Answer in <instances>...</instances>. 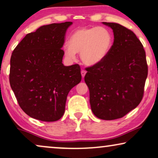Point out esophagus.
Instances as JSON below:
<instances>
[{"instance_id":"obj_1","label":"esophagus","mask_w":158,"mask_h":158,"mask_svg":"<svg viewBox=\"0 0 158 158\" xmlns=\"http://www.w3.org/2000/svg\"><path fill=\"white\" fill-rule=\"evenodd\" d=\"M86 73H87V71H86L85 70H81V76H82V77L84 78L85 77V74H86Z\"/></svg>"}]
</instances>
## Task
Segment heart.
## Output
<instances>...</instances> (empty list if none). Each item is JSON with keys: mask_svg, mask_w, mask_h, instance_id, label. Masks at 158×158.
Listing matches in <instances>:
<instances>
[{"mask_svg": "<svg viewBox=\"0 0 158 158\" xmlns=\"http://www.w3.org/2000/svg\"><path fill=\"white\" fill-rule=\"evenodd\" d=\"M113 45L110 31L102 27H82L71 35L69 43L64 46L65 56L73 59L80 52L82 62L88 66L100 63L108 54Z\"/></svg>", "mask_w": 158, "mask_h": 158, "instance_id": "1", "label": "heart"}]
</instances>
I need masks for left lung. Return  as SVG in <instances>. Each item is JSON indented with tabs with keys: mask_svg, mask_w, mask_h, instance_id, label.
I'll list each match as a JSON object with an SVG mask.
<instances>
[{
	"mask_svg": "<svg viewBox=\"0 0 158 158\" xmlns=\"http://www.w3.org/2000/svg\"><path fill=\"white\" fill-rule=\"evenodd\" d=\"M102 24L113 29L114 41L102 61L86 68L85 81L94 115L109 121L121 118L140 103L148 67L142 44L133 31L117 23Z\"/></svg>",
	"mask_w": 158,
	"mask_h": 158,
	"instance_id": "left-lung-1",
	"label": "left lung"
}]
</instances>
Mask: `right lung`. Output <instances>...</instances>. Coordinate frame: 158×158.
<instances>
[{"label":"right lung","instance_id":"1","mask_svg":"<svg viewBox=\"0 0 158 158\" xmlns=\"http://www.w3.org/2000/svg\"><path fill=\"white\" fill-rule=\"evenodd\" d=\"M72 22L44 25L27 34L12 52L9 81L23 111L52 122L65 112L67 95L81 80L79 64L62 63L67 29Z\"/></svg>","mask_w":158,"mask_h":158}]
</instances>
